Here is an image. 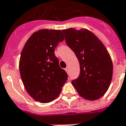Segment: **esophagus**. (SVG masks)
Returning <instances> with one entry per match:
<instances>
[{
  "mask_svg": "<svg viewBox=\"0 0 126 126\" xmlns=\"http://www.w3.org/2000/svg\"><path fill=\"white\" fill-rule=\"evenodd\" d=\"M65 71H66V72L68 73V71H69V67H67L65 68Z\"/></svg>",
  "mask_w": 126,
  "mask_h": 126,
  "instance_id": "esophagus-1",
  "label": "esophagus"
}]
</instances>
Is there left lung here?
I'll use <instances>...</instances> for the list:
<instances>
[{"label": "left lung", "mask_w": 126, "mask_h": 126, "mask_svg": "<svg viewBox=\"0 0 126 126\" xmlns=\"http://www.w3.org/2000/svg\"><path fill=\"white\" fill-rule=\"evenodd\" d=\"M66 43L79 60L80 74L72 84L80 96L96 100L108 91L112 79L113 63L102 42L86 29L62 30Z\"/></svg>", "instance_id": "obj_1"}]
</instances>
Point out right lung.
<instances>
[{
	"mask_svg": "<svg viewBox=\"0 0 126 126\" xmlns=\"http://www.w3.org/2000/svg\"><path fill=\"white\" fill-rule=\"evenodd\" d=\"M64 40L61 30L41 29L32 33L23 47L19 71L27 93L35 101L49 103L59 95L67 80L59 67L55 49Z\"/></svg>",
	"mask_w": 126,
	"mask_h": 126,
	"instance_id": "right-lung-1",
	"label": "right lung"
}]
</instances>
